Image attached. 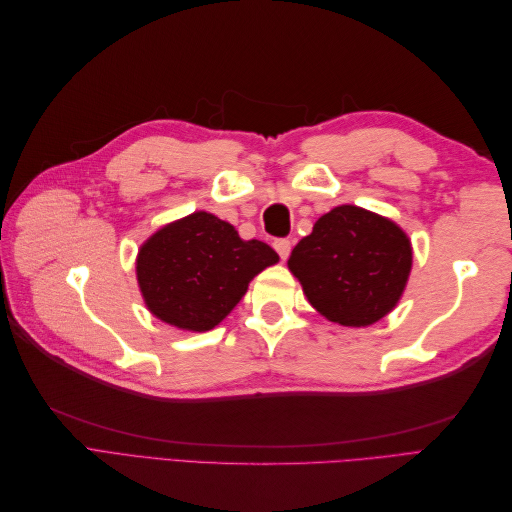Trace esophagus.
<instances>
[{
    "mask_svg": "<svg viewBox=\"0 0 512 512\" xmlns=\"http://www.w3.org/2000/svg\"><path fill=\"white\" fill-rule=\"evenodd\" d=\"M273 247H275V252L280 254L282 260L288 258V254H290V241H288V239H275V241H273Z\"/></svg>",
    "mask_w": 512,
    "mask_h": 512,
    "instance_id": "obj_1",
    "label": "esophagus"
}]
</instances>
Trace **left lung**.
<instances>
[{"label":"left lung","mask_w":512,"mask_h":512,"mask_svg":"<svg viewBox=\"0 0 512 512\" xmlns=\"http://www.w3.org/2000/svg\"><path fill=\"white\" fill-rule=\"evenodd\" d=\"M288 269L318 312L344 327H369L404 294L412 245L393 220L342 205L314 224L288 258Z\"/></svg>","instance_id":"obj_1"}]
</instances>
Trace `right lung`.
<instances>
[{"instance_id": "obj_1", "label": "right lung", "mask_w": 512, "mask_h": 512, "mask_svg": "<svg viewBox=\"0 0 512 512\" xmlns=\"http://www.w3.org/2000/svg\"><path fill=\"white\" fill-rule=\"evenodd\" d=\"M280 256L262 241H243L235 226L196 211L141 245L136 280L149 312L183 331H209L243 299L254 277Z\"/></svg>"}]
</instances>
